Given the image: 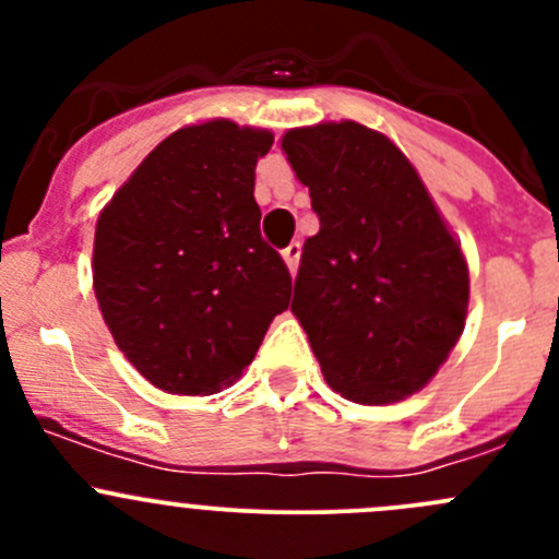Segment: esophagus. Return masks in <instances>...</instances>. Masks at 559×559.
Masks as SVG:
<instances>
[{
  "instance_id": "34e87169",
  "label": "esophagus",
  "mask_w": 559,
  "mask_h": 559,
  "mask_svg": "<svg viewBox=\"0 0 559 559\" xmlns=\"http://www.w3.org/2000/svg\"><path fill=\"white\" fill-rule=\"evenodd\" d=\"M281 253H284V262H286V267H289V273L295 275L297 262H300V243H289Z\"/></svg>"
}]
</instances>
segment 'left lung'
<instances>
[{"label":"left lung","mask_w":559,"mask_h":559,"mask_svg":"<svg viewBox=\"0 0 559 559\" xmlns=\"http://www.w3.org/2000/svg\"><path fill=\"white\" fill-rule=\"evenodd\" d=\"M286 159L311 191L292 313L324 381L352 403L419 392L465 330L467 262L403 151L357 121L289 129Z\"/></svg>","instance_id":"1"}]
</instances>
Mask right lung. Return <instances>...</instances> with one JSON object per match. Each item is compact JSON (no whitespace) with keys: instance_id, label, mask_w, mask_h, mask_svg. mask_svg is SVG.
Listing matches in <instances>:
<instances>
[{"instance_id":"right-lung-1","label":"right lung","mask_w":559,"mask_h":559,"mask_svg":"<svg viewBox=\"0 0 559 559\" xmlns=\"http://www.w3.org/2000/svg\"><path fill=\"white\" fill-rule=\"evenodd\" d=\"M267 129L227 118L162 140L94 233V295L123 357L170 394H213L289 308L292 275L262 240L253 170Z\"/></svg>"}]
</instances>
